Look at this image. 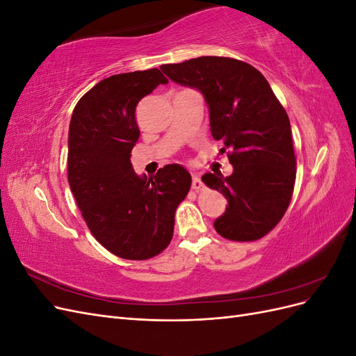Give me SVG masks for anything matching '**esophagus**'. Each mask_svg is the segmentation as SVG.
Here are the masks:
<instances>
[{
	"label": "esophagus",
	"instance_id": "obj_1",
	"mask_svg": "<svg viewBox=\"0 0 356 356\" xmlns=\"http://www.w3.org/2000/svg\"><path fill=\"white\" fill-rule=\"evenodd\" d=\"M191 187H193V190H196V191H199V190H203V187H204V184H203L202 179H200V177H199L197 174H193Z\"/></svg>",
	"mask_w": 356,
	"mask_h": 356
}]
</instances>
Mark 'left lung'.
<instances>
[{"label":"left lung","instance_id":"left-lung-1","mask_svg":"<svg viewBox=\"0 0 356 356\" xmlns=\"http://www.w3.org/2000/svg\"><path fill=\"white\" fill-rule=\"evenodd\" d=\"M168 77L197 89L209 106L213 139L222 141L233 174H204L229 204L213 227L238 242L261 239L282 220L293 197L296 154L289 118L264 75L233 58L202 56L161 67Z\"/></svg>","mask_w":356,"mask_h":356}]
</instances>
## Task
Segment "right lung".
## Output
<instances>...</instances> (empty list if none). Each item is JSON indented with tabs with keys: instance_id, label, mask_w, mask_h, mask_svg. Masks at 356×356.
Instances as JSON below:
<instances>
[{
	"instance_id": "obj_1",
	"label": "right lung",
	"mask_w": 356,
	"mask_h": 356,
	"mask_svg": "<svg viewBox=\"0 0 356 356\" xmlns=\"http://www.w3.org/2000/svg\"><path fill=\"white\" fill-rule=\"evenodd\" d=\"M166 83L157 68L111 75L83 96L71 117V191L95 239L124 260H147L166 250L175 211L191 186L181 165H166L147 179L131 163L139 138L136 105Z\"/></svg>"
}]
</instances>
